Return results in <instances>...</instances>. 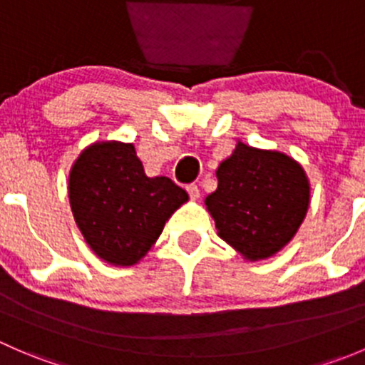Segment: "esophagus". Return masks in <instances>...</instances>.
Here are the masks:
<instances>
[{
  "mask_svg": "<svg viewBox=\"0 0 365 365\" xmlns=\"http://www.w3.org/2000/svg\"><path fill=\"white\" fill-rule=\"evenodd\" d=\"M187 192H189V196L192 197V200H197V197H200V187H197L196 183H190V185H187Z\"/></svg>",
  "mask_w": 365,
  "mask_h": 365,
  "instance_id": "esophagus-1",
  "label": "esophagus"
}]
</instances>
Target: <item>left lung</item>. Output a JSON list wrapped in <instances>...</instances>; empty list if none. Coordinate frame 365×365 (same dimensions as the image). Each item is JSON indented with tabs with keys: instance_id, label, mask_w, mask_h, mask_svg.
<instances>
[{
	"instance_id": "left-lung-1",
	"label": "left lung",
	"mask_w": 365,
	"mask_h": 365,
	"mask_svg": "<svg viewBox=\"0 0 365 365\" xmlns=\"http://www.w3.org/2000/svg\"><path fill=\"white\" fill-rule=\"evenodd\" d=\"M215 192L205 200L219 237L245 259L281 251L309 208V182L302 165L279 152L238 143L217 169Z\"/></svg>"
}]
</instances>
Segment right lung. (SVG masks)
Masks as SVG:
<instances>
[{
	"label": "right lung",
	"mask_w": 365,
	"mask_h": 365,
	"mask_svg": "<svg viewBox=\"0 0 365 365\" xmlns=\"http://www.w3.org/2000/svg\"><path fill=\"white\" fill-rule=\"evenodd\" d=\"M73 219L90 249L118 267L135 264L189 194L168 176L148 178L130 143L88 146L68 178Z\"/></svg>",
	"instance_id": "obj_1"
}]
</instances>
